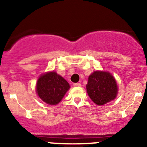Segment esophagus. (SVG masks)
<instances>
[{
  "label": "esophagus",
  "instance_id": "1",
  "mask_svg": "<svg viewBox=\"0 0 147 147\" xmlns=\"http://www.w3.org/2000/svg\"><path fill=\"white\" fill-rule=\"evenodd\" d=\"M74 87H81L80 83H74L73 84Z\"/></svg>",
  "mask_w": 147,
  "mask_h": 147
}]
</instances>
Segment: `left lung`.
<instances>
[{"label":"left lung","mask_w":147,"mask_h":147,"mask_svg":"<svg viewBox=\"0 0 147 147\" xmlns=\"http://www.w3.org/2000/svg\"><path fill=\"white\" fill-rule=\"evenodd\" d=\"M86 87L89 97L97 105L115 100L118 91L114 77L109 72L102 71H95L90 75Z\"/></svg>","instance_id":"left-lung-1"}]
</instances>
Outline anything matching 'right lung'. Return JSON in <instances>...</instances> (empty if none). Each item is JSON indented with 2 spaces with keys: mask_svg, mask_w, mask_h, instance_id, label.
<instances>
[{
  "mask_svg": "<svg viewBox=\"0 0 147 147\" xmlns=\"http://www.w3.org/2000/svg\"><path fill=\"white\" fill-rule=\"evenodd\" d=\"M69 89V83L55 72L41 75L36 85V91L40 98L50 105L58 104Z\"/></svg>",
  "mask_w": 147,
  "mask_h": 147,
  "instance_id": "right-lung-1",
  "label": "right lung"
}]
</instances>
